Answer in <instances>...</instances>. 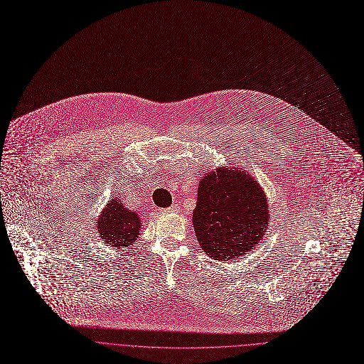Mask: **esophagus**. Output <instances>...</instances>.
I'll return each instance as SVG.
<instances>
[{"instance_id": "34e87169", "label": "esophagus", "mask_w": 364, "mask_h": 364, "mask_svg": "<svg viewBox=\"0 0 364 364\" xmlns=\"http://www.w3.org/2000/svg\"><path fill=\"white\" fill-rule=\"evenodd\" d=\"M176 209H178V205H172V206L169 208V210H171V212H175Z\"/></svg>"}]
</instances>
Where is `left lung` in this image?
<instances>
[{
    "label": "left lung",
    "instance_id": "8db88e82",
    "mask_svg": "<svg viewBox=\"0 0 364 364\" xmlns=\"http://www.w3.org/2000/svg\"><path fill=\"white\" fill-rule=\"evenodd\" d=\"M192 223L202 251L228 261L259 244L269 224V206L250 173L224 166L200 179Z\"/></svg>",
    "mask_w": 364,
    "mask_h": 364
}]
</instances>
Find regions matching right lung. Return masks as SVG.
<instances>
[{"label": "right lung", "instance_id": "1", "mask_svg": "<svg viewBox=\"0 0 364 364\" xmlns=\"http://www.w3.org/2000/svg\"><path fill=\"white\" fill-rule=\"evenodd\" d=\"M96 228L105 244L126 248L137 240L141 228V218L137 212L124 208L120 199L112 198L97 218Z\"/></svg>", "mask_w": 364, "mask_h": 364}]
</instances>
